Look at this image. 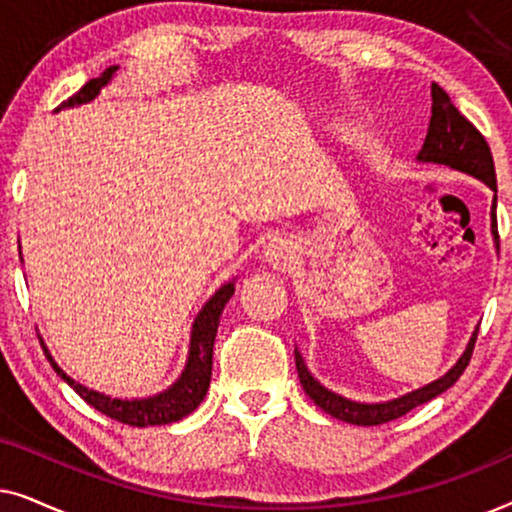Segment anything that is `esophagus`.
<instances>
[{
	"label": "esophagus",
	"mask_w": 512,
	"mask_h": 512,
	"mask_svg": "<svg viewBox=\"0 0 512 512\" xmlns=\"http://www.w3.org/2000/svg\"><path fill=\"white\" fill-rule=\"evenodd\" d=\"M265 261H268L272 268H289V265L296 261V247H293V242L277 237V240H272L268 244V249H265Z\"/></svg>",
	"instance_id": "esophagus-1"
}]
</instances>
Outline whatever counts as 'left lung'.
I'll return each instance as SVG.
<instances>
[{"label": "left lung", "instance_id": "left-lung-1", "mask_svg": "<svg viewBox=\"0 0 512 512\" xmlns=\"http://www.w3.org/2000/svg\"><path fill=\"white\" fill-rule=\"evenodd\" d=\"M431 102L433 104H431L429 130H426L422 151L417 153V163L445 165L450 167V170H457V172L468 174V177H475L485 186L492 188L494 200H492L489 219H492L494 247L499 249V230H496V172H494L492 151H489L485 137L475 130V125L471 121H466V116L459 114V109L452 104L450 95H447L438 83H431ZM475 338H478V328H475L471 340H468L464 354L459 356L457 363H454L443 377H438V380L410 391V394H403L382 403L352 401V398H345L335 394L331 389H326L324 384H321L317 377L307 370V363L303 359V354L298 352V347H296V368H298V377H300V384H303L305 394L310 396L321 410L328 412V415L335 419H342V422L347 424L377 426V424L391 422V419L403 417L405 412H410L412 408H417V405L422 403H429L431 398H436L443 394V391L450 389L452 384L459 380L461 373L466 370L468 361H471Z\"/></svg>", "mask_w": 512, "mask_h": 512}]
</instances>
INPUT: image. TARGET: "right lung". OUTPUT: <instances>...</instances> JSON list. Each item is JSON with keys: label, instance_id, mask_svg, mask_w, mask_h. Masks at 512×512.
I'll list each match as a JSON object with an SVG mask.
<instances>
[{"label": "right lung", "instance_id": "right-lung-1", "mask_svg": "<svg viewBox=\"0 0 512 512\" xmlns=\"http://www.w3.org/2000/svg\"><path fill=\"white\" fill-rule=\"evenodd\" d=\"M116 72H118V65L107 67L100 76H97V79H90L79 93L69 97L67 102H62L55 111L74 109V107H81V104L93 102L95 97L100 95V90L104 86H109ZM233 293H235V279H230V282L221 284L214 296L202 305L198 317L193 319L186 366L181 370V375L165 391L146 396V398H111L109 394H102V391L83 387L81 382H76L74 377H69L65 370L55 363L51 352H48V347L44 345V340H41V347H44L46 359L51 361L55 373H58L62 380H65L69 387L83 398V401L93 405L95 410H100L102 415H107L111 419H116V422H123L128 426L172 424V422H179V419H184L186 415H191L207 394L209 380H212L216 328H219L223 307H226L230 298H233Z\"/></svg>", "mask_w": 512, "mask_h": 512}]
</instances>
